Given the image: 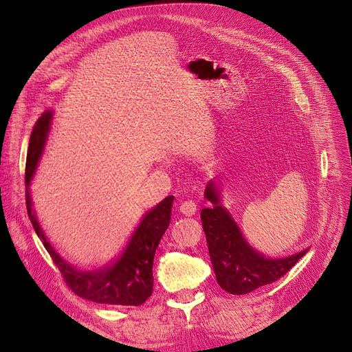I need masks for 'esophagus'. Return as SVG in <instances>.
I'll return each mask as SVG.
<instances>
[{
	"label": "esophagus",
	"mask_w": 352,
	"mask_h": 352,
	"mask_svg": "<svg viewBox=\"0 0 352 352\" xmlns=\"http://www.w3.org/2000/svg\"><path fill=\"white\" fill-rule=\"evenodd\" d=\"M196 212H197V204L192 200L183 201L179 206V213L184 216H192V214H196Z\"/></svg>",
	"instance_id": "obj_1"
}]
</instances>
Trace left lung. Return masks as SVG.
<instances>
[{
    "instance_id": "obj_1",
    "label": "left lung",
    "mask_w": 352,
    "mask_h": 352,
    "mask_svg": "<svg viewBox=\"0 0 352 352\" xmlns=\"http://www.w3.org/2000/svg\"><path fill=\"white\" fill-rule=\"evenodd\" d=\"M210 207L201 210V223L216 280L230 294H246L274 283L292 270L309 248L283 258H270L248 243L235 219L223 206L222 188L214 179L206 186Z\"/></svg>"
}]
</instances>
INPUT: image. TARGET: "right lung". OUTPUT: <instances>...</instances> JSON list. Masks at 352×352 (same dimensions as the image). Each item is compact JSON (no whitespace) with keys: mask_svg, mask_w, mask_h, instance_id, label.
I'll list each match as a JSON object with an SVG mask.
<instances>
[{"mask_svg":"<svg viewBox=\"0 0 352 352\" xmlns=\"http://www.w3.org/2000/svg\"><path fill=\"white\" fill-rule=\"evenodd\" d=\"M52 117L54 110H46L37 120L30 136L25 164V206L34 232L76 296L102 305L140 306L152 294L153 256L169 226L174 196L165 197L143 214L123 251L113 261L94 270H81L72 265L60 256L45 236L41 223L37 222L30 196V183L45 151Z\"/></svg>","mask_w":352,"mask_h":352,"instance_id":"add662e5","label":"right lung"}]
</instances>
